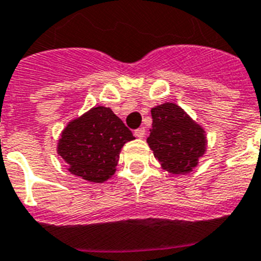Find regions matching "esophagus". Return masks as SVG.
I'll return each instance as SVG.
<instances>
[{
  "instance_id": "esophagus-1",
  "label": "esophagus",
  "mask_w": 261,
  "mask_h": 261,
  "mask_svg": "<svg viewBox=\"0 0 261 261\" xmlns=\"http://www.w3.org/2000/svg\"><path fill=\"white\" fill-rule=\"evenodd\" d=\"M145 133H146V129H145V128H138V129H136V130H135V136L137 138H144Z\"/></svg>"
}]
</instances>
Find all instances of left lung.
<instances>
[{
  "label": "left lung",
  "instance_id": "obj_1",
  "mask_svg": "<svg viewBox=\"0 0 261 261\" xmlns=\"http://www.w3.org/2000/svg\"><path fill=\"white\" fill-rule=\"evenodd\" d=\"M151 117L146 141L163 170L175 175L192 171L206 151L204 128L175 103L155 106Z\"/></svg>",
  "mask_w": 261,
  "mask_h": 261
}]
</instances>
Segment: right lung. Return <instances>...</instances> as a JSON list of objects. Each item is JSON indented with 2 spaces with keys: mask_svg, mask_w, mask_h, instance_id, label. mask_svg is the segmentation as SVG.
<instances>
[{
  "mask_svg": "<svg viewBox=\"0 0 261 261\" xmlns=\"http://www.w3.org/2000/svg\"><path fill=\"white\" fill-rule=\"evenodd\" d=\"M135 140L112 110L93 107L71 120L61 132L57 153L68 171L93 183H105L116 171L121 147Z\"/></svg>",
  "mask_w": 261,
  "mask_h": 261,
  "instance_id": "obj_1",
  "label": "right lung"
}]
</instances>
